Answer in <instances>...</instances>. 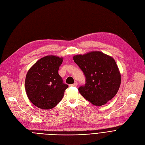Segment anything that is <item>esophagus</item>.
<instances>
[{"label":"esophagus","instance_id":"34e87169","mask_svg":"<svg viewBox=\"0 0 145 145\" xmlns=\"http://www.w3.org/2000/svg\"><path fill=\"white\" fill-rule=\"evenodd\" d=\"M77 85H78V84H77V82H74V84H71V86H73V87H77Z\"/></svg>","mask_w":145,"mask_h":145}]
</instances>
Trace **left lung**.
<instances>
[{
    "label": "left lung",
    "mask_w": 145,
    "mask_h": 145,
    "mask_svg": "<svg viewBox=\"0 0 145 145\" xmlns=\"http://www.w3.org/2000/svg\"><path fill=\"white\" fill-rule=\"evenodd\" d=\"M74 63L86 77L80 93L96 106L105 105L117 93L121 83V74L115 59L99 51L73 57Z\"/></svg>",
    "instance_id": "8db88e82"
}]
</instances>
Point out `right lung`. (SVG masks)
<instances>
[{
	"instance_id": "obj_1",
	"label": "right lung",
	"mask_w": 145,
	"mask_h": 145,
	"mask_svg": "<svg viewBox=\"0 0 145 145\" xmlns=\"http://www.w3.org/2000/svg\"><path fill=\"white\" fill-rule=\"evenodd\" d=\"M63 61V57L46 56L37 61L28 71L25 90L29 99L36 107L50 110L63 99L68 87L58 73Z\"/></svg>"
}]
</instances>
